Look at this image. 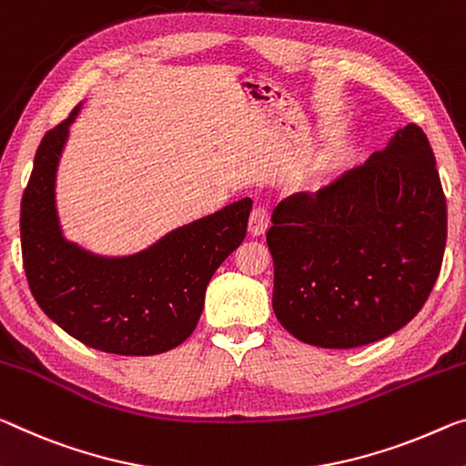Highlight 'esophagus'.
<instances>
[{
  "mask_svg": "<svg viewBox=\"0 0 466 466\" xmlns=\"http://www.w3.org/2000/svg\"><path fill=\"white\" fill-rule=\"evenodd\" d=\"M269 226V211L268 207L263 205H257L253 211H250V218H248V232L253 236H259L265 230H268Z\"/></svg>",
  "mask_w": 466,
  "mask_h": 466,
  "instance_id": "34e87169",
  "label": "esophagus"
}]
</instances>
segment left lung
Listing matches in <instances>:
<instances>
[{
	"label": "left lung",
	"mask_w": 466,
	"mask_h": 466,
	"mask_svg": "<svg viewBox=\"0 0 466 466\" xmlns=\"http://www.w3.org/2000/svg\"><path fill=\"white\" fill-rule=\"evenodd\" d=\"M446 234V197L431 145L409 124L363 166L273 209V313L305 344L378 342L425 305Z\"/></svg>",
	"instance_id": "8db88e82"
}]
</instances>
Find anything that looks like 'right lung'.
<instances>
[{
	"label": "right lung",
	"mask_w": 466,
	"mask_h": 466,
	"mask_svg": "<svg viewBox=\"0 0 466 466\" xmlns=\"http://www.w3.org/2000/svg\"><path fill=\"white\" fill-rule=\"evenodd\" d=\"M80 106L43 137L20 205L28 286L51 321L95 350L149 357L172 350L197 328L207 284L245 240L253 201L226 205L128 257H101L66 240L56 174Z\"/></svg>",
	"instance_id": "obj_1"
}]
</instances>
